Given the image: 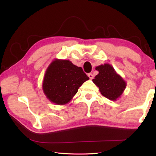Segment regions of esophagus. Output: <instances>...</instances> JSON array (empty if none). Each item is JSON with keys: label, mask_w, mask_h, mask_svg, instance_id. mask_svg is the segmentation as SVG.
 Masks as SVG:
<instances>
[{"label": "esophagus", "mask_w": 156, "mask_h": 156, "mask_svg": "<svg viewBox=\"0 0 156 156\" xmlns=\"http://www.w3.org/2000/svg\"><path fill=\"white\" fill-rule=\"evenodd\" d=\"M88 77L90 78V79H91V80H92V79H93V78H94V76L92 75V74H91V73H90V74H88Z\"/></svg>", "instance_id": "1"}]
</instances>
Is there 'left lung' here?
<instances>
[{"mask_svg":"<svg viewBox=\"0 0 156 156\" xmlns=\"http://www.w3.org/2000/svg\"><path fill=\"white\" fill-rule=\"evenodd\" d=\"M95 69L98 71V74L92 82L99 88L102 96L111 101H117L126 88V82L109 64L97 66Z\"/></svg>","mask_w":156,"mask_h":156,"instance_id":"1","label":"left lung"}]
</instances>
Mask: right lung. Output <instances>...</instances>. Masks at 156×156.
<instances>
[{
  "instance_id": "1",
  "label": "right lung",
  "mask_w": 156,
  "mask_h": 156,
  "mask_svg": "<svg viewBox=\"0 0 156 156\" xmlns=\"http://www.w3.org/2000/svg\"><path fill=\"white\" fill-rule=\"evenodd\" d=\"M89 78L81 67L66 59H55L46 69L42 88L49 101L58 105L70 102Z\"/></svg>"
}]
</instances>
